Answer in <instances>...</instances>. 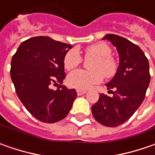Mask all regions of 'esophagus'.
Instances as JSON below:
<instances>
[{
	"label": "esophagus",
	"mask_w": 155,
	"mask_h": 155,
	"mask_svg": "<svg viewBox=\"0 0 155 155\" xmlns=\"http://www.w3.org/2000/svg\"><path fill=\"white\" fill-rule=\"evenodd\" d=\"M77 93H78V96H82V95H84L86 91H81V90H78L77 91Z\"/></svg>",
	"instance_id": "34e87169"
}]
</instances>
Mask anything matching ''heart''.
Here are the masks:
<instances>
[{
	"label": "heart",
	"mask_w": 155,
	"mask_h": 155,
	"mask_svg": "<svg viewBox=\"0 0 155 155\" xmlns=\"http://www.w3.org/2000/svg\"><path fill=\"white\" fill-rule=\"evenodd\" d=\"M111 48L105 43H97L85 49V58H94L91 64V71L77 70L67 78L68 84L78 90H89L100 84L104 77L111 78L116 74L117 65L115 59L110 56ZM82 62L79 51L76 48L71 49L64 58V66L66 70L78 67Z\"/></svg>",
	"instance_id": "heart-1"
}]
</instances>
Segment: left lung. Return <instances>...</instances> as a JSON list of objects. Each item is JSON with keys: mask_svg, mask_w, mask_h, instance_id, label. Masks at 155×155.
<instances>
[{"mask_svg": "<svg viewBox=\"0 0 155 155\" xmlns=\"http://www.w3.org/2000/svg\"><path fill=\"white\" fill-rule=\"evenodd\" d=\"M103 39L111 42L119 55L116 74L106 84L108 90L116 91L111 97L100 94L91 112L102 125L117 127L134 115L145 98L150 83L149 64L142 50L128 39L116 34H106Z\"/></svg>", "mask_w": 155, "mask_h": 155, "instance_id": "left-lung-1", "label": "left lung"}]
</instances>
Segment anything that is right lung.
<instances>
[{"label": "right lung", "instance_id": "1", "mask_svg": "<svg viewBox=\"0 0 155 155\" xmlns=\"http://www.w3.org/2000/svg\"><path fill=\"white\" fill-rule=\"evenodd\" d=\"M72 45L39 36L22 42L12 58L10 76L17 96L40 122L53 123L67 116L77 97L75 89L63 85L64 58ZM59 82L56 91L51 83Z\"/></svg>", "mask_w": 155, "mask_h": 155}]
</instances>
